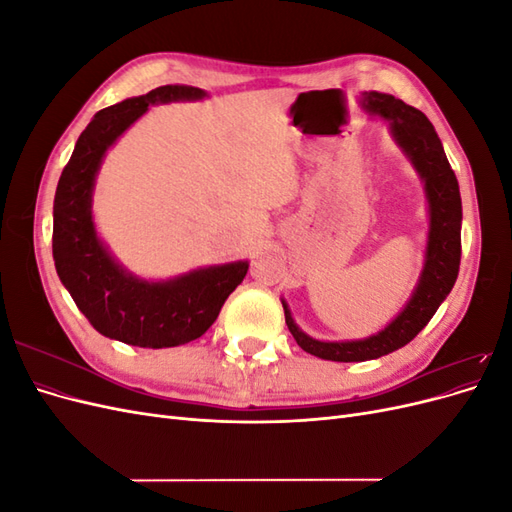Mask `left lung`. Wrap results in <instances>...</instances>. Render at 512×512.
Wrapping results in <instances>:
<instances>
[{
    "mask_svg": "<svg viewBox=\"0 0 512 512\" xmlns=\"http://www.w3.org/2000/svg\"><path fill=\"white\" fill-rule=\"evenodd\" d=\"M363 106L367 113L389 119L397 145L406 151L416 173L425 183L429 203V239L421 280H418L408 305L401 309V314L389 327H384L376 335L354 339V342H318L294 324L288 305L282 301L286 324L297 344L309 354L337 363L380 359V356L410 344L427 327L431 316L438 312L448 292L453 290L461 262L459 183L431 121L418 108L397 100L395 96L380 94V91H365Z\"/></svg>",
    "mask_w": 512,
    "mask_h": 512,
    "instance_id": "1",
    "label": "left lung"
}]
</instances>
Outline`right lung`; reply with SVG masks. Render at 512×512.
<instances>
[{
	"label": "right lung",
	"mask_w": 512,
	"mask_h": 512,
	"mask_svg": "<svg viewBox=\"0 0 512 512\" xmlns=\"http://www.w3.org/2000/svg\"><path fill=\"white\" fill-rule=\"evenodd\" d=\"M190 85H164L102 108L76 141L53 203V260L64 284L98 333L138 348H173L198 339L247 273V260L196 269L168 282L138 280L108 254L91 218V192L106 149L151 104L200 100Z\"/></svg>",
	"instance_id": "1"
}]
</instances>
